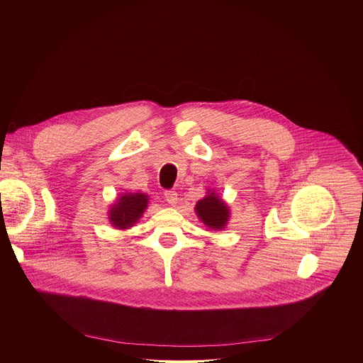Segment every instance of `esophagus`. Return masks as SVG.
<instances>
[{
	"mask_svg": "<svg viewBox=\"0 0 363 363\" xmlns=\"http://www.w3.org/2000/svg\"><path fill=\"white\" fill-rule=\"evenodd\" d=\"M164 200L167 201V204H170V206H176L177 204V193L176 191H173V190H167V191H164Z\"/></svg>",
	"mask_w": 363,
	"mask_h": 363,
	"instance_id": "1",
	"label": "esophagus"
}]
</instances>
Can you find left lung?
<instances>
[{
	"mask_svg": "<svg viewBox=\"0 0 363 363\" xmlns=\"http://www.w3.org/2000/svg\"><path fill=\"white\" fill-rule=\"evenodd\" d=\"M196 212L208 228L212 229H222L229 219V209L215 193H209L206 199L200 200L196 206Z\"/></svg>",
	"mask_w": 363,
	"mask_h": 363,
	"instance_id": "1",
	"label": "left lung"
}]
</instances>
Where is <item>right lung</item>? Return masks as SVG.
<instances>
[{
    "label": "right lung",
    "mask_w": 363,
    "mask_h": 363,
    "mask_svg": "<svg viewBox=\"0 0 363 363\" xmlns=\"http://www.w3.org/2000/svg\"><path fill=\"white\" fill-rule=\"evenodd\" d=\"M148 204V197L143 193H128L118 197L117 203L108 211L111 223L118 229L133 226L144 213Z\"/></svg>",
    "instance_id": "1"
}]
</instances>
